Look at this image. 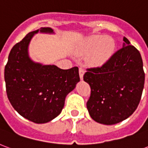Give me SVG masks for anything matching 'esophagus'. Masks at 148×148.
Masks as SVG:
<instances>
[{
    "label": "esophagus",
    "instance_id": "1",
    "mask_svg": "<svg viewBox=\"0 0 148 148\" xmlns=\"http://www.w3.org/2000/svg\"><path fill=\"white\" fill-rule=\"evenodd\" d=\"M84 73H85V71H84L83 68L82 67L79 68V76H80L81 80H82V79H83Z\"/></svg>",
    "mask_w": 148,
    "mask_h": 148
}]
</instances>
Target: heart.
<instances>
[{
	"label": "heart",
	"instance_id": "b5f03b06",
	"mask_svg": "<svg viewBox=\"0 0 148 148\" xmlns=\"http://www.w3.org/2000/svg\"><path fill=\"white\" fill-rule=\"evenodd\" d=\"M116 47L114 40L105 36H92L86 39L78 48L82 55H89V62L95 66L106 64L112 58Z\"/></svg>",
	"mask_w": 148,
	"mask_h": 148
}]
</instances>
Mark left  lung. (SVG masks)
Returning a JSON list of instances; mask_svg holds the SVG:
<instances>
[{
  "label": "left lung",
  "mask_w": 148,
  "mask_h": 148,
  "mask_svg": "<svg viewBox=\"0 0 148 148\" xmlns=\"http://www.w3.org/2000/svg\"><path fill=\"white\" fill-rule=\"evenodd\" d=\"M101 67L87 69L84 81L91 88L87 109L93 121L111 125L126 120L138 107L145 74L141 55L129 40Z\"/></svg>",
  "instance_id": "1"
}]
</instances>
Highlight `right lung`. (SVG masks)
<instances>
[{
  "instance_id": "1",
  "label": "right lung",
  "mask_w": 148,
  "mask_h": 148,
  "mask_svg": "<svg viewBox=\"0 0 148 148\" xmlns=\"http://www.w3.org/2000/svg\"><path fill=\"white\" fill-rule=\"evenodd\" d=\"M38 32L55 34L51 27H41L13 46L5 67V81L7 96L15 110L28 121L44 124L61 113L66 97L80 77L77 66L62 70L30 58L28 47Z\"/></svg>"
}]
</instances>
